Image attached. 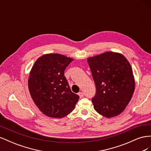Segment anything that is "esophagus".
I'll list each match as a JSON object with an SVG mask.
<instances>
[{
	"label": "esophagus",
	"instance_id": "34e87169",
	"mask_svg": "<svg viewBox=\"0 0 151 151\" xmlns=\"http://www.w3.org/2000/svg\"><path fill=\"white\" fill-rule=\"evenodd\" d=\"M78 94H79V97H80L81 98H83V97L84 96V93H83V92H80V93H78Z\"/></svg>",
	"mask_w": 151,
	"mask_h": 151
}]
</instances>
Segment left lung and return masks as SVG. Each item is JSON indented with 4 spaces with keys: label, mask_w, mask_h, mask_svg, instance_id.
<instances>
[{
    "label": "left lung",
    "mask_w": 151,
    "mask_h": 151,
    "mask_svg": "<svg viewBox=\"0 0 151 151\" xmlns=\"http://www.w3.org/2000/svg\"><path fill=\"white\" fill-rule=\"evenodd\" d=\"M96 88L94 108L106 118L117 116L130 102L135 89L132 67L123 55L107 52L88 58Z\"/></svg>",
    "instance_id": "left-lung-1"
}]
</instances>
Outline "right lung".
<instances>
[{
  "instance_id": "obj_1",
  "label": "right lung",
  "mask_w": 151,
  "mask_h": 151,
  "mask_svg": "<svg viewBox=\"0 0 151 151\" xmlns=\"http://www.w3.org/2000/svg\"><path fill=\"white\" fill-rule=\"evenodd\" d=\"M73 59L57 53L40 57L31 68L28 88L35 104L44 115L62 118L74 109L79 99L72 93L64 71Z\"/></svg>"
}]
</instances>
